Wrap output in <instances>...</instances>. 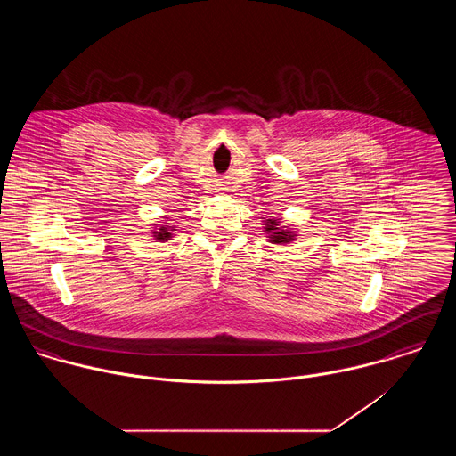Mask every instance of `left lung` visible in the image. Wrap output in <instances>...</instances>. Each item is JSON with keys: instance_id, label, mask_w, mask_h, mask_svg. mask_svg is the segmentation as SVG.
<instances>
[{"instance_id": "8db88e82", "label": "left lung", "mask_w": 456, "mask_h": 456, "mask_svg": "<svg viewBox=\"0 0 456 456\" xmlns=\"http://www.w3.org/2000/svg\"><path fill=\"white\" fill-rule=\"evenodd\" d=\"M261 224H263L265 237H266V240L270 244L286 246V244H291L293 240H297V237H298V230L297 228H289V226H282L279 217L265 219Z\"/></svg>"}]
</instances>
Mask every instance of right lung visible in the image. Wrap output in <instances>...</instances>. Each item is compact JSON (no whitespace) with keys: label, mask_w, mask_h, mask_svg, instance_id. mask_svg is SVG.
<instances>
[{"label":"right lung","mask_w":456,"mask_h":456,"mask_svg":"<svg viewBox=\"0 0 456 456\" xmlns=\"http://www.w3.org/2000/svg\"><path fill=\"white\" fill-rule=\"evenodd\" d=\"M168 221V217L165 219V221H161L164 223L163 225L160 224L159 221H156V223H152L151 226H152V230H151V237L156 240V242H168V240H172V237H174V232H175V226H172L170 223H167Z\"/></svg>","instance_id":"1"}]
</instances>
